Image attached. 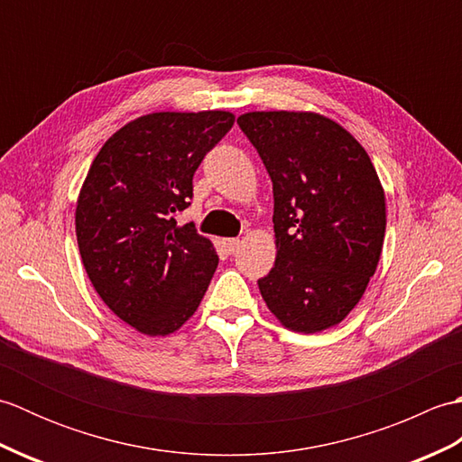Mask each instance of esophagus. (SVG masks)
Returning a JSON list of instances; mask_svg holds the SVG:
<instances>
[{
    "mask_svg": "<svg viewBox=\"0 0 462 462\" xmlns=\"http://www.w3.org/2000/svg\"><path fill=\"white\" fill-rule=\"evenodd\" d=\"M224 248L228 254H234L238 248H240V240L238 238H226L224 240Z\"/></svg>",
    "mask_w": 462,
    "mask_h": 462,
    "instance_id": "esophagus-1",
    "label": "esophagus"
}]
</instances>
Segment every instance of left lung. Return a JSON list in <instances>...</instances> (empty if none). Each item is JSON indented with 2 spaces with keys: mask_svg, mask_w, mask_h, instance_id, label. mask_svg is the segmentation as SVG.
<instances>
[{
  "mask_svg": "<svg viewBox=\"0 0 462 462\" xmlns=\"http://www.w3.org/2000/svg\"><path fill=\"white\" fill-rule=\"evenodd\" d=\"M242 133L273 190L276 263L258 280L283 326L316 333L356 308L385 238V194L365 149L326 116L246 113Z\"/></svg>",
  "mask_w": 462,
  "mask_h": 462,
  "instance_id": "obj_1",
  "label": "left lung"
}]
</instances>
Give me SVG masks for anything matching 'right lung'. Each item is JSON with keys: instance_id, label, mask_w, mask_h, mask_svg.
<instances>
[{"instance_id": "obj_1", "label": "right lung", "mask_w": 462, "mask_h": 462, "mask_svg": "<svg viewBox=\"0 0 462 462\" xmlns=\"http://www.w3.org/2000/svg\"><path fill=\"white\" fill-rule=\"evenodd\" d=\"M226 111L144 115L103 144L77 202L81 260L101 300L146 336H169L199 308L218 266L194 224H176L192 176L232 129Z\"/></svg>"}]
</instances>
